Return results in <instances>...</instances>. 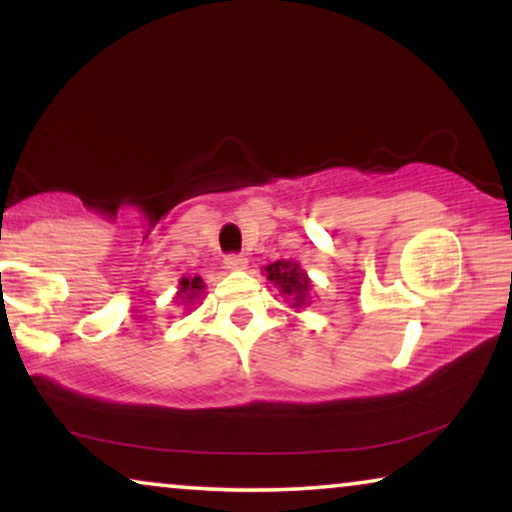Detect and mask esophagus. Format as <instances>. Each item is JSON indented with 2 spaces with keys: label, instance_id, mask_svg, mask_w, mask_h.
I'll return each mask as SVG.
<instances>
[{
  "label": "esophagus",
  "instance_id": "34e87169",
  "mask_svg": "<svg viewBox=\"0 0 512 512\" xmlns=\"http://www.w3.org/2000/svg\"><path fill=\"white\" fill-rule=\"evenodd\" d=\"M226 268L228 270H244L247 268V258L244 256H240V254H230V256H226Z\"/></svg>",
  "mask_w": 512,
  "mask_h": 512
}]
</instances>
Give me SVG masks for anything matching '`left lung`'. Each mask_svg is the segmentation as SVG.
Segmentation results:
<instances>
[{
    "label": "left lung",
    "mask_w": 512,
    "mask_h": 512,
    "mask_svg": "<svg viewBox=\"0 0 512 512\" xmlns=\"http://www.w3.org/2000/svg\"><path fill=\"white\" fill-rule=\"evenodd\" d=\"M265 275H268L270 284H275L279 293L286 298V303L291 307L307 305V296H310V277H307L305 270H300L296 261H275L265 268Z\"/></svg>",
    "instance_id": "1"
}]
</instances>
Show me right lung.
I'll return each mask as SVG.
<instances>
[{
    "label": "right lung",
    "instance_id": "right-lung-1",
    "mask_svg": "<svg viewBox=\"0 0 512 512\" xmlns=\"http://www.w3.org/2000/svg\"><path fill=\"white\" fill-rule=\"evenodd\" d=\"M202 289H205V284H202L200 277H193V279L184 277L179 282V291L177 296H174V303L179 300V305H193V300L200 298V293H205Z\"/></svg>",
    "mask_w": 512,
    "mask_h": 512
}]
</instances>
